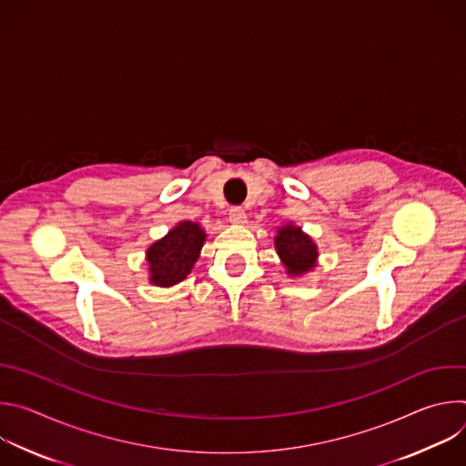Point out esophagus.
<instances>
[{
  "label": "esophagus",
  "mask_w": 466,
  "mask_h": 466,
  "mask_svg": "<svg viewBox=\"0 0 466 466\" xmlns=\"http://www.w3.org/2000/svg\"><path fill=\"white\" fill-rule=\"evenodd\" d=\"M228 219H230L232 225H245V223H247V214H245L243 208L236 207V208H232V210L228 212Z\"/></svg>",
  "instance_id": "1"
}]
</instances>
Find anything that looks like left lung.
<instances>
[{
    "label": "left lung",
    "mask_w": 466,
    "mask_h": 466,
    "mask_svg": "<svg viewBox=\"0 0 466 466\" xmlns=\"http://www.w3.org/2000/svg\"><path fill=\"white\" fill-rule=\"evenodd\" d=\"M275 250L284 265L286 275L291 279L304 277L317 268L319 247L302 227L293 221L282 225L275 236Z\"/></svg>",
    "instance_id": "left-lung-1"
}]
</instances>
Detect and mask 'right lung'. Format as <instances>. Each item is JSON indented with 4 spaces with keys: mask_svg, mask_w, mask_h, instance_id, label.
Returning <instances> with one entry per match:
<instances>
[{
    "mask_svg": "<svg viewBox=\"0 0 466 466\" xmlns=\"http://www.w3.org/2000/svg\"><path fill=\"white\" fill-rule=\"evenodd\" d=\"M207 236L201 225L186 219L151 243L146 250L149 282L157 288H171L186 280L201 256Z\"/></svg>",
    "mask_w": 466,
    "mask_h": 466,
    "instance_id": "obj_1",
    "label": "right lung"
}]
</instances>
